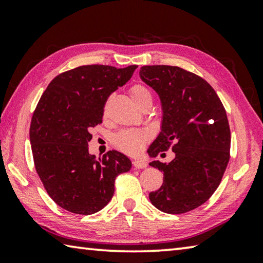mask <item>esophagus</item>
I'll return each mask as SVG.
<instances>
[{
  "mask_svg": "<svg viewBox=\"0 0 263 263\" xmlns=\"http://www.w3.org/2000/svg\"><path fill=\"white\" fill-rule=\"evenodd\" d=\"M133 167L137 168V169H142V168H146L147 167V163L145 161H142V160H133Z\"/></svg>",
  "mask_w": 263,
  "mask_h": 263,
  "instance_id": "esophagus-1",
  "label": "esophagus"
}]
</instances>
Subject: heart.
I'll return each mask as SVG.
<instances>
[{
	"mask_svg": "<svg viewBox=\"0 0 263 263\" xmlns=\"http://www.w3.org/2000/svg\"><path fill=\"white\" fill-rule=\"evenodd\" d=\"M130 96L133 102L141 108L147 102H152V92L144 84L137 83L130 88ZM148 139V133L144 130H123L114 137V145L127 154H137L144 147Z\"/></svg>",
	"mask_w": 263,
	"mask_h": 263,
	"instance_id": "1",
	"label": "heart"
}]
</instances>
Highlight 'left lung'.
Here are the masks:
<instances>
[{"mask_svg": "<svg viewBox=\"0 0 263 263\" xmlns=\"http://www.w3.org/2000/svg\"><path fill=\"white\" fill-rule=\"evenodd\" d=\"M140 78L158 92L163 117L161 132L148 154L172 148L169 163L152 161L163 183L149 193L160 211L180 215L205 203L219 185L230 161L231 131L221 101L203 78L177 66H142Z\"/></svg>", "mask_w": 263, "mask_h": 263, "instance_id": "1", "label": "left lung"}]
</instances>
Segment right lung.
<instances>
[{
    "mask_svg": "<svg viewBox=\"0 0 263 263\" xmlns=\"http://www.w3.org/2000/svg\"><path fill=\"white\" fill-rule=\"evenodd\" d=\"M137 65L116 68L80 66L58 75L39 100L30 125L35 172L58 205L78 215H91L112 198L115 180L131 169L126 155L109 151L89 154L90 130L102 123L112 92L131 79Z\"/></svg>",
    "mask_w": 263,
    "mask_h": 263,
    "instance_id": "right-lung-1",
    "label": "right lung"
}]
</instances>
